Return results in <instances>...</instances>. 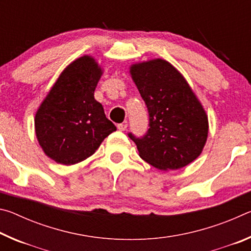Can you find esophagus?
<instances>
[{
    "label": "esophagus",
    "instance_id": "obj_1",
    "mask_svg": "<svg viewBox=\"0 0 251 251\" xmlns=\"http://www.w3.org/2000/svg\"><path fill=\"white\" fill-rule=\"evenodd\" d=\"M117 128H118V130H121V131L125 130L127 128V124H126V123H122V124H118Z\"/></svg>",
    "mask_w": 251,
    "mask_h": 251
}]
</instances>
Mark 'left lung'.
<instances>
[{
    "label": "left lung",
    "instance_id": "1",
    "mask_svg": "<svg viewBox=\"0 0 251 251\" xmlns=\"http://www.w3.org/2000/svg\"><path fill=\"white\" fill-rule=\"evenodd\" d=\"M129 73L145 101L150 128L143 137L128 136L139 156L158 169L185 167L201 154L208 117L184 76L161 58L130 66Z\"/></svg>",
    "mask_w": 251,
    "mask_h": 251
}]
</instances>
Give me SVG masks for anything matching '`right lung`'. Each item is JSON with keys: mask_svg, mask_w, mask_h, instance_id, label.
<instances>
[{"mask_svg": "<svg viewBox=\"0 0 251 251\" xmlns=\"http://www.w3.org/2000/svg\"><path fill=\"white\" fill-rule=\"evenodd\" d=\"M101 73L93 57L77 58L62 72L37 109V141L58 164L74 165L88 158L116 130L94 99Z\"/></svg>", "mask_w": 251, "mask_h": 251, "instance_id": "right-lung-1", "label": "right lung"}]
</instances>
